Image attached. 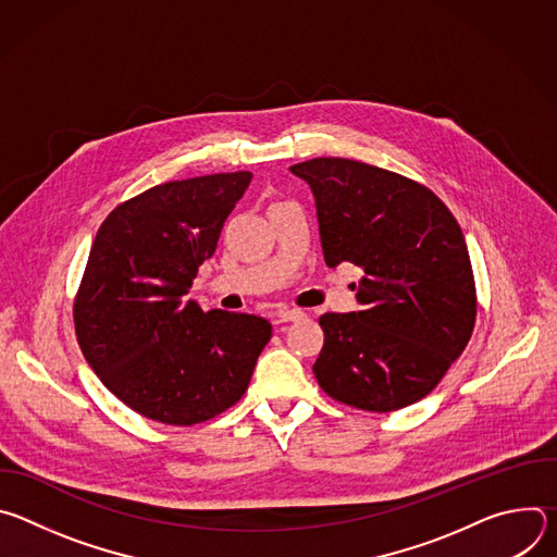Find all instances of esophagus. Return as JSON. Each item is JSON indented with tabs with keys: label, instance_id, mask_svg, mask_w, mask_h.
<instances>
[{
	"label": "esophagus",
	"instance_id": "34e87169",
	"mask_svg": "<svg viewBox=\"0 0 557 557\" xmlns=\"http://www.w3.org/2000/svg\"><path fill=\"white\" fill-rule=\"evenodd\" d=\"M306 312H301L299 308H284L275 312V324H286V322H299L304 320Z\"/></svg>",
	"mask_w": 557,
	"mask_h": 557
}]
</instances>
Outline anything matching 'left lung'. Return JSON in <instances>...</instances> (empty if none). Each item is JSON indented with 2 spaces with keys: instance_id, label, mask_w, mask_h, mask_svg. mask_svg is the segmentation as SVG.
Masks as SVG:
<instances>
[{
  "instance_id": "left-lung-1",
  "label": "left lung",
  "mask_w": 557,
  "mask_h": 557,
  "mask_svg": "<svg viewBox=\"0 0 557 557\" xmlns=\"http://www.w3.org/2000/svg\"><path fill=\"white\" fill-rule=\"evenodd\" d=\"M290 172L314 196L326 264L363 271L361 310L320 317L317 383L368 412L421 401L475 322L473 271L456 218L425 185L350 158H312Z\"/></svg>"
}]
</instances>
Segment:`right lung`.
Listing matches in <instances>:
<instances>
[{
	"mask_svg": "<svg viewBox=\"0 0 557 557\" xmlns=\"http://www.w3.org/2000/svg\"><path fill=\"white\" fill-rule=\"evenodd\" d=\"M251 172L156 185L101 224L74 297L78 346L101 383L145 419L189 428L243 399L271 324L205 312L189 293Z\"/></svg>",
	"mask_w": 557,
	"mask_h": 557,
	"instance_id": "obj_1",
	"label": "right lung"
}]
</instances>
